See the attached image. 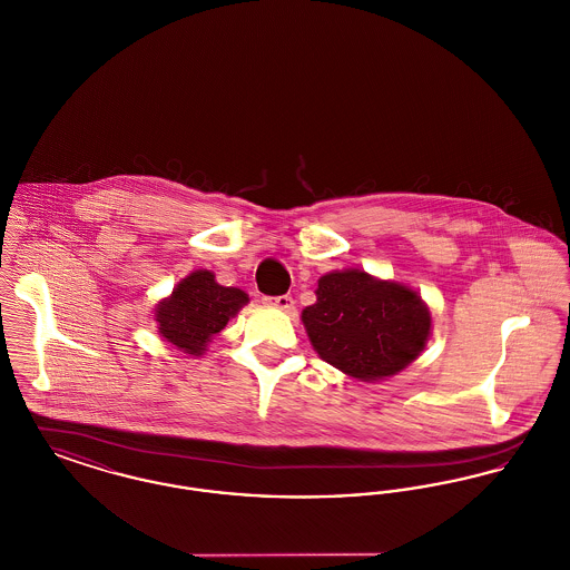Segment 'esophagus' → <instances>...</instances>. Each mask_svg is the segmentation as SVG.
<instances>
[{"mask_svg":"<svg viewBox=\"0 0 570 570\" xmlns=\"http://www.w3.org/2000/svg\"><path fill=\"white\" fill-rule=\"evenodd\" d=\"M265 303L267 305H272V307H277V309H282V312H286V314H291L293 309H295V301L291 295H282V297H273L265 298Z\"/></svg>","mask_w":570,"mask_h":570,"instance_id":"1","label":"esophagus"}]
</instances>
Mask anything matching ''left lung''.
I'll use <instances>...</instances> for the list:
<instances>
[{
	"mask_svg": "<svg viewBox=\"0 0 570 570\" xmlns=\"http://www.w3.org/2000/svg\"><path fill=\"white\" fill-rule=\"evenodd\" d=\"M301 321L318 356L361 382L397 376L432 335V312L414 288L363 269L325 273Z\"/></svg>",
	"mask_w": 570,
	"mask_h": 570,
	"instance_id": "obj_1",
	"label": "left lung"
}]
</instances>
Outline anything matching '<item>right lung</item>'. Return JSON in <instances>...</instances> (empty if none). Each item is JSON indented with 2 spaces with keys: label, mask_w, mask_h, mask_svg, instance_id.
<instances>
[{
  "label": "right lung",
  "mask_w": 570,
  "mask_h": 570,
  "mask_svg": "<svg viewBox=\"0 0 570 570\" xmlns=\"http://www.w3.org/2000/svg\"><path fill=\"white\" fill-rule=\"evenodd\" d=\"M249 303L242 288L217 284L216 275L196 269L186 275L154 309L158 335L179 353L200 356L228 321Z\"/></svg>",
  "instance_id": "1"
}]
</instances>
